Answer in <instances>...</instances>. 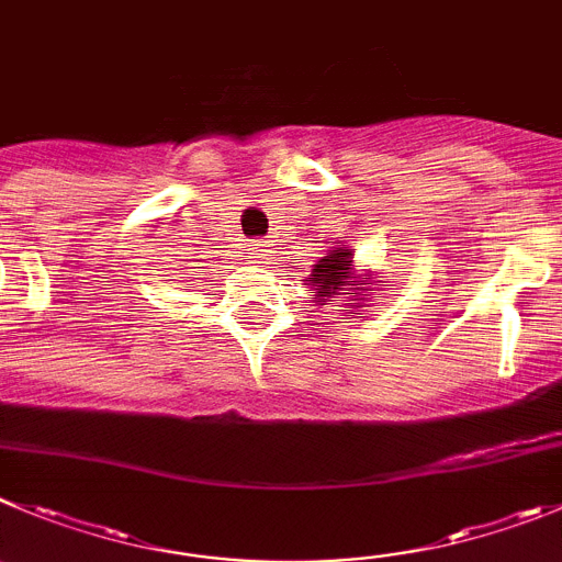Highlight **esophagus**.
<instances>
[{
    "mask_svg": "<svg viewBox=\"0 0 562 562\" xmlns=\"http://www.w3.org/2000/svg\"><path fill=\"white\" fill-rule=\"evenodd\" d=\"M250 259H254L256 265H270V259H272L270 241H261V239L250 241Z\"/></svg>",
    "mask_w": 562,
    "mask_h": 562,
    "instance_id": "obj_1",
    "label": "esophagus"
}]
</instances>
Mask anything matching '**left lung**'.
<instances>
[{
  "label": "left lung",
  "mask_w": 562,
  "mask_h": 562,
  "mask_svg": "<svg viewBox=\"0 0 562 562\" xmlns=\"http://www.w3.org/2000/svg\"><path fill=\"white\" fill-rule=\"evenodd\" d=\"M306 281L315 290V297L321 306L326 301H331V297H351V301H359V295L364 292L362 281L353 272V254L351 250H342V247H334V250L323 254L312 265ZM342 312H351V308H342ZM351 315H357V312H351Z\"/></svg>",
  "instance_id": "obj_1"
}]
</instances>
